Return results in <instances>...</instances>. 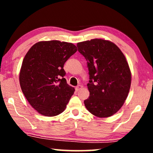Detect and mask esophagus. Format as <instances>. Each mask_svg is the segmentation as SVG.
Listing matches in <instances>:
<instances>
[{
  "label": "esophagus",
  "mask_w": 153,
  "mask_h": 153,
  "mask_svg": "<svg viewBox=\"0 0 153 153\" xmlns=\"http://www.w3.org/2000/svg\"><path fill=\"white\" fill-rule=\"evenodd\" d=\"M81 88H82V86H81V85H78L76 88H75V90H76V91H79V90Z\"/></svg>",
  "instance_id": "34e87169"
}]
</instances>
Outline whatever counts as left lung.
<instances>
[{
  "instance_id": "obj_1",
  "label": "left lung",
  "mask_w": 153,
  "mask_h": 153,
  "mask_svg": "<svg viewBox=\"0 0 153 153\" xmlns=\"http://www.w3.org/2000/svg\"><path fill=\"white\" fill-rule=\"evenodd\" d=\"M88 68L90 96L85 108L94 116L106 118L124 104L131 85V72L126 58L114 43L93 39L77 43Z\"/></svg>"
}]
</instances>
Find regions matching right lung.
Instances as JSON below:
<instances>
[{"mask_svg":"<svg viewBox=\"0 0 153 153\" xmlns=\"http://www.w3.org/2000/svg\"><path fill=\"white\" fill-rule=\"evenodd\" d=\"M76 51L72 43L42 41L25 56L19 73L21 88L29 104L43 116L61 114L74 94V88L64 78L63 67Z\"/></svg>","mask_w":153,"mask_h":153,"instance_id":"obj_1","label":"right lung"}]
</instances>
